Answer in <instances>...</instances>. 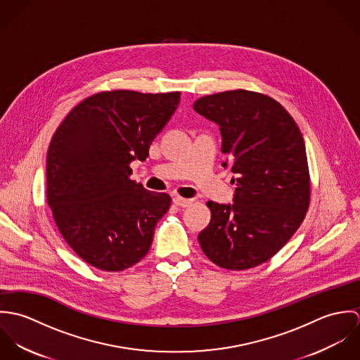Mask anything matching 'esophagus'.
<instances>
[{"label":"esophagus","mask_w":360,"mask_h":360,"mask_svg":"<svg viewBox=\"0 0 360 360\" xmlns=\"http://www.w3.org/2000/svg\"><path fill=\"white\" fill-rule=\"evenodd\" d=\"M173 204L177 206H181V207H187V206L193 204V200H188V198H183V197H174L173 198Z\"/></svg>","instance_id":"34e87169"}]
</instances>
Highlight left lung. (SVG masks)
<instances>
[{
  "label": "left lung",
  "mask_w": 360,
  "mask_h": 360,
  "mask_svg": "<svg viewBox=\"0 0 360 360\" xmlns=\"http://www.w3.org/2000/svg\"><path fill=\"white\" fill-rule=\"evenodd\" d=\"M194 109L220 126L223 166L237 176L233 205L209 201L212 219L198 236L207 259L245 270L274 257L304 221L310 176L304 137L274 98L248 90L201 97Z\"/></svg>",
  "instance_id": "1"
}]
</instances>
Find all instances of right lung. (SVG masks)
<instances>
[{"label": "right lung", "instance_id": "obj_1", "mask_svg": "<svg viewBox=\"0 0 360 360\" xmlns=\"http://www.w3.org/2000/svg\"><path fill=\"white\" fill-rule=\"evenodd\" d=\"M180 93L101 91L76 105L52 136L47 201L68 245L103 271H122L146 257L166 193L130 179V163L146 160Z\"/></svg>", "mask_w": 360, "mask_h": 360}]
</instances>
